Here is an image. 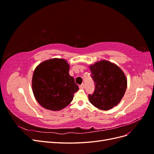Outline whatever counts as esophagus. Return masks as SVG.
I'll return each instance as SVG.
<instances>
[{
    "label": "esophagus",
    "mask_w": 154,
    "mask_h": 154,
    "mask_svg": "<svg viewBox=\"0 0 154 154\" xmlns=\"http://www.w3.org/2000/svg\"><path fill=\"white\" fill-rule=\"evenodd\" d=\"M84 87H85V84H84V83H82V85H80V88H82H82H84Z\"/></svg>",
    "instance_id": "esophagus-1"
}]
</instances>
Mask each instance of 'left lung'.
I'll list each match as a JSON object with an SVG mask.
<instances>
[{
    "instance_id": "8db88e82",
    "label": "left lung",
    "mask_w": 154,
    "mask_h": 154,
    "mask_svg": "<svg viewBox=\"0 0 154 154\" xmlns=\"http://www.w3.org/2000/svg\"><path fill=\"white\" fill-rule=\"evenodd\" d=\"M95 90L88 94V100L96 108L108 110L118 105L127 87V80L118 66L106 60H101L89 66Z\"/></svg>"
}]
</instances>
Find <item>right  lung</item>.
Segmentation results:
<instances>
[{"label":"right lung","instance_id":"right-lung-1","mask_svg":"<svg viewBox=\"0 0 154 154\" xmlns=\"http://www.w3.org/2000/svg\"><path fill=\"white\" fill-rule=\"evenodd\" d=\"M69 71V65L61 58L45 60L35 68L32 89L35 99L44 108L58 111L72 101L79 88Z\"/></svg>","mask_w":154,"mask_h":154}]
</instances>
